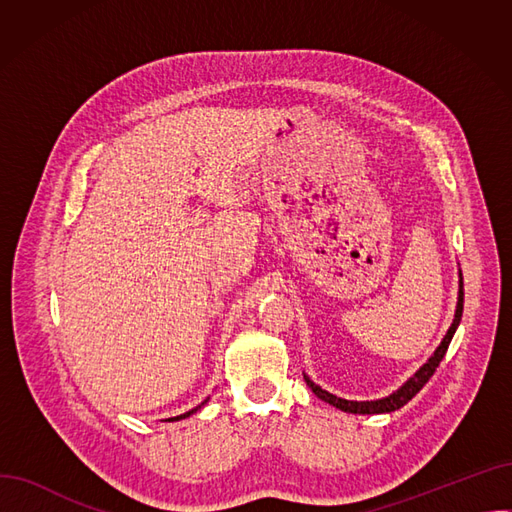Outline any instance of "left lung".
<instances>
[{"label":"left lung","mask_w":512,"mask_h":512,"mask_svg":"<svg viewBox=\"0 0 512 512\" xmlns=\"http://www.w3.org/2000/svg\"><path fill=\"white\" fill-rule=\"evenodd\" d=\"M463 297H465V292H463V274H459V303H456L452 326L448 328L446 336L442 338L440 346L436 348V353H434L432 357H429V361L413 375V378L407 380V384H402V386H400L396 392H392L390 396L380 398V400H361V402H359V400H346V398H338V396H334V394H330V392H326V390H321L317 384H313V382L309 380V375H305L307 386L313 390V394H315L317 398L326 400L328 405H332V407H336V409H340V411H344V413L375 415V413H392V411H396V409H400V407H405L407 402L429 382V378H432V375H434L436 367H438L440 361L444 359V355H446V351H448V344H450V340H452L456 328H459V324H461V317H463Z\"/></svg>","instance_id":"1"}]
</instances>
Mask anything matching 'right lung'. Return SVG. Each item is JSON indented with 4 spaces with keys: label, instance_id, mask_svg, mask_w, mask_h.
<instances>
[{
    "label": "right lung",
    "instance_id": "1",
    "mask_svg": "<svg viewBox=\"0 0 512 512\" xmlns=\"http://www.w3.org/2000/svg\"><path fill=\"white\" fill-rule=\"evenodd\" d=\"M207 402V400H205ZM205 402H201V405L199 407H195V409H191V411H188V413H184V415H178V417H172V419H168V421H178V419H184V417H191L193 413H197L203 405H205Z\"/></svg>",
    "mask_w": 512,
    "mask_h": 512
}]
</instances>
